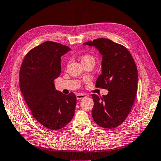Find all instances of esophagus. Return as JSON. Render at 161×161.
Listing matches in <instances>:
<instances>
[{"mask_svg": "<svg viewBox=\"0 0 161 161\" xmlns=\"http://www.w3.org/2000/svg\"><path fill=\"white\" fill-rule=\"evenodd\" d=\"M86 96L85 94H76V98H77V99H82L84 97H85Z\"/></svg>", "mask_w": 161, "mask_h": 161, "instance_id": "1", "label": "esophagus"}]
</instances>
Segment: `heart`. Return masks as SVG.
Listing matches in <instances>:
<instances>
[{
    "instance_id": "b5f03b06",
    "label": "heart",
    "mask_w": 161,
    "mask_h": 161,
    "mask_svg": "<svg viewBox=\"0 0 161 161\" xmlns=\"http://www.w3.org/2000/svg\"><path fill=\"white\" fill-rule=\"evenodd\" d=\"M95 57L92 54H90V53H86L81 57V62L82 64L87 62H93L95 64Z\"/></svg>"
}]
</instances>
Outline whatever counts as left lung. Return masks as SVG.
<instances>
[{"label": "left lung", "mask_w": 161, "mask_h": 161, "mask_svg": "<svg viewBox=\"0 0 161 161\" xmlns=\"http://www.w3.org/2000/svg\"><path fill=\"white\" fill-rule=\"evenodd\" d=\"M94 46L102 55V73L96 87L107 89L106 96L92 94L94 102L92 114L96 123L104 128L121 125L130 112L137 89V67L131 53L120 44L103 38L84 43Z\"/></svg>", "instance_id": "8db88e82"}]
</instances>
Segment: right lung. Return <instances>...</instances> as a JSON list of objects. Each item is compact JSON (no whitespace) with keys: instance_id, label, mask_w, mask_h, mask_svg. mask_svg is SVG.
Returning <instances> with one entry per match:
<instances>
[{"instance_id":"right-lung-1","label":"right lung","mask_w":161,"mask_h":161,"mask_svg":"<svg viewBox=\"0 0 161 161\" xmlns=\"http://www.w3.org/2000/svg\"><path fill=\"white\" fill-rule=\"evenodd\" d=\"M71 49L46 41L29 50L19 71V87L33 117L41 125L56 130L65 127L73 116L76 97L55 88L53 80L61 73V56Z\"/></svg>"}]
</instances>
